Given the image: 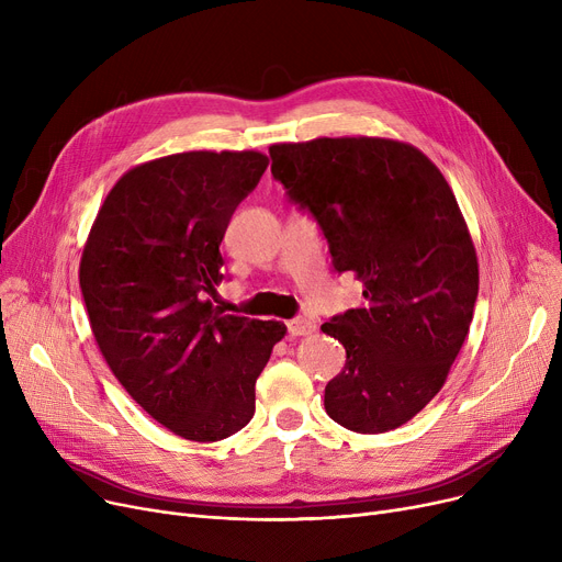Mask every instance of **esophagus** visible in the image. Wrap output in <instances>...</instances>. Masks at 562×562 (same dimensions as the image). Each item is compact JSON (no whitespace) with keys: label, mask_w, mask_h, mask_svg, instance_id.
<instances>
[{"label":"esophagus","mask_w":562,"mask_h":562,"mask_svg":"<svg viewBox=\"0 0 562 562\" xmlns=\"http://www.w3.org/2000/svg\"><path fill=\"white\" fill-rule=\"evenodd\" d=\"M286 330L291 337H303V335H312L316 333V323L310 318H291L286 323Z\"/></svg>","instance_id":"1"}]
</instances>
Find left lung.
<instances>
[{"instance_id":"obj_1","label":"left lung","mask_w":562,"mask_h":562,"mask_svg":"<svg viewBox=\"0 0 562 562\" xmlns=\"http://www.w3.org/2000/svg\"><path fill=\"white\" fill-rule=\"evenodd\" d=\"M276 180L314 214L364 307L323 323L346 348L326 412L356 432H387L435 398L467 339L479 257L458 200L415 145L380 136L269 147Z\"/></svg>"}]
</instances>
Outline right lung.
I'll return each instance as SVG.
<instances>
[{"mask_svg":"<svg viewBox=\"0 0 562 562\" xmlns=\"http://www.w3.org/2000/svg\"><path fill=\"white\" fill-rule=\"evenodd\" d=\"M269 157L191 150L130 168L93 221L79 284L102 358L170 432L218 441L255 415V382L282 321L214 310L221 241Z\"/></svg>","mask_w":562,"mask_h":562,"instance_id":"1","label":"right lung"}]
</instances>
